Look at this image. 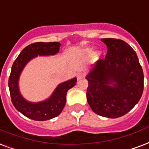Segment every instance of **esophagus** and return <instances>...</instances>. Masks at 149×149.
Listing matches in <instances>:
<instances>
[{
	"label": "esophagus",
	"mask_w": 149,
	"mask_h": 149,
	"mask_svg": "<svg viewBox=\"0 0 149 149\" xmlns=\"http://www.w3.org/2000/svg\"><path fill=\"white\" fill-rule=\"evenodd\" d=\"M84 78V74L83 73H79L78 74V76H77V79L78 80H80V79H83Z\"/></svg>",
	"instance_id": "1"
}]
</instances>
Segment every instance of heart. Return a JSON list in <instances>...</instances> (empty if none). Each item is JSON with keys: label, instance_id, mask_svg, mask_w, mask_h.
Returning a JSON list of instances; mask_svg holds the SVG:
<instances>
[{"label": "heart", "instance_id": "1", "mask_svg": "<svg viewBox=\"0 0 149 149\" xmlns=\"http://www.w3.org/2000/svg\"><path fill=\"white\" fill-rule=\"evenodd\" d=\"M86 52L87 53H90V52H93V50L90 49H86Z\"/></svg>", "mask_w": 149, "mask_h": 149}]
</instances>
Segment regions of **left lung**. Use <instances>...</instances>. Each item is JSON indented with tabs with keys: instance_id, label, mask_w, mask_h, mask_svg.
<instances>
[{
	"instance_id": "8db88e82",
	"label": "left lung",
	"mask_w": 149,
	"mask_h": 149,
	"mask_svg": "<svg viewBox=\"0 0 149 149\" xmlns=\"http://www.w3.org/2000/svg\"><path fill=\"white\" fill-rule=\"evenodd\" d=\"M108 52L86 75V97L97 115L116 118L128 113L142 96L144 74L137 56L123 40L102 38Z\"/></svg>"
}]
</instances>
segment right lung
Wrapping results in <instances>:
<instances>
[{
    "label": "right lung",
    "instance_id": "1",
    "mask_svg": "<svg viewBox=\"0 0 149 149\" xmlns=\"http://www.w3.org/2000/svg\"><path fill=\"white\" fill-rule=\"evenodd\" d=\"M59 42H36L27 45L20 52L13 63L8 79L10 96L16 109L26 117L36 120L45 121L60 115L66 104V95L70 89L74 86L77 79L60 83L52 96L41 102L32 103L25 100L19 89V79L23 68L31 60L38 56H52L60 51Z\"/></svg>",
    "mask_w": 149,
    "mask_h": 149
}]
</instances>
